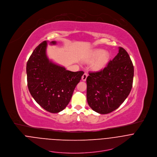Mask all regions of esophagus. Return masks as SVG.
I'll return each mask as SVG.
<instances>
[{"mask_svg": "<svg viewBox=\"0 0 157 157\" xmlns=\"http://www.w3.org/2000/svg\"><path fill=\"white\" fill-rule=\"evenodd\" d=\"M88 76V74L87 73H85V74L83 75V76H82V80H83V81H86V80Z\"/></svg>", "mask_w": 157, "mask_h": 157, "instance_id": "esophagus-1", "label": "esophagus"}]
</instances>
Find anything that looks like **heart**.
<instances>
[{
    "label": "heart",
    "mask_w": 157,
    "mask_h": 157,
    "mask_svg": "<svg viewBox=\"0 0 157 157\" xmlns=\"http://www.w3.org/2000/svg\"><path fill=\"white\" fill-rule=\"evenodd\" d=\"M97 58L93 64V68L100 70L105 66L109 58V54L103 49H96L92 52L88 57L90 60H93Z\"/></svg>",
    "instance_id": "b5f03b06"
}]
</instances>
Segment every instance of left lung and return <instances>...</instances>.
Listing matches in <instances>:
<instances>
[{
	"instance_id": "obj_1",
	"label": "left lung",
	"mask_w": 157,
	"mask_h": 157,
	"mask_svg": "<svg viewBox=\"0 0 157 157\" xmlns=\"http://www.w3.org/2000/svg\"><path fill=\"white\" fill-rule=\"evenodd\" d=\"M118 53L103 69L90 72L86 78L87 101L90 108L101 114L117 109L129 95L133 83L134 66L127 51Z\"/></svg>"
}]
</instances>
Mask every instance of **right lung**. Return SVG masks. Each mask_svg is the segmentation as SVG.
<instances>
[{"mask_svg":"<svg viewBox=\"0 0 157 157\" xmlns=\"http://www.w3.org/2000/svg\"><path fill=\"white\" fill-rule=\"evenodd\" d=\"M51 45H56L52 41ZM47 41L38 45L26 63L28 90L35 101L46 111L58 113L69 103L83 71L72 72L49 60Z\"/></svg>","mask_w":157,"mask_h":157,"instance_id":"add662e5","label":"right lung"}]
</instances>
